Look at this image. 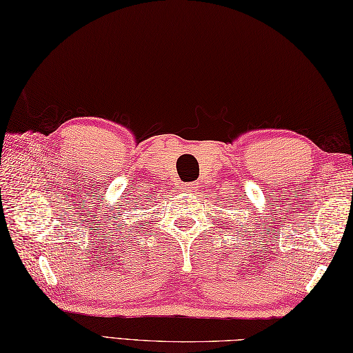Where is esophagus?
<instances>
[{
	"label": "esophagus",
	"instance_id": "1",
	"mask_svg": "<svg viewBox=\"0 0 353 353\" xmlns=\"http://www.w3.org/2000/svg\"><path fill=\"white\" fill-rule=\"evenodd\" d=\"M183 190L190 191V192H195L196 190H199V186H196V183H186V185H183Z\"/></svg>",
	"mask_w": 353,
	"mask_h": 353
}]
</instances>
